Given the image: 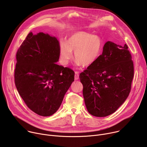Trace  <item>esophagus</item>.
Returning <instances> with one entry per match:
<instances>
[{"mask_svg": "<svg viewBox=\"0 0 147 147\" xmlns=\"http://www.w3.org/2000/svg\"><path fill=\"white\" fill-rule=\"evenodd\" d=\"M78 78H79V72L78 71H75L74 79H75V80H77Z\"/></svg>", "mask_w": 147, "mask_h": 147, "instance_id": "1", "label": "esophagus"}]
</instances>
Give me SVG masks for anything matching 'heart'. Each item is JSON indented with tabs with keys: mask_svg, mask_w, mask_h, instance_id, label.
Returning <instances> with one entry per match:
<instances>
[{
	"mask_svg": "<svg viewBox=\"0 0 147 147\" xmlns=\"http://www.w3.org/2000/svg\"><path fill=\"white\" fill-rule=\"evenodd\" d=\"M103 50V42L98 35L85 31L71 34L66 39L65 44L60 47V58L62 64L67 65L73 57L76 59L77 66H85L93 65L100 57Z\"/></svg>",
	"mask_w": 147,
	"mask_h": 147,
	"instance_id": "1",
	"label": "heart"
}]
</instances>
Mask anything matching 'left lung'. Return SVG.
I'll list each match as a JSON object with an SVG mask.
<instances>
[{
	"mask_svg": "<svg viewBox=\"0 0 147 147\" xmlns=\"http://www.w3.org/2000/svg\"><path fill=\"white\" fill-rule=\"evenodd\" d=\"M128 47L108 41L97 61L80 74L88 112L96 117L114 113L128 97L134 65Z\"/></svg>",
	"mask_w": 147,
	"mask_h": 147,
	"instance_id": "left-lung-1",
	"label": "left lung"
}]
</instances>
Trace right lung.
<instances>
[{
    "mask_svg": "<svg viewBox=\"0 0 147 147\" xmlns=\"http://www.w3.org/2000/svg\"><path fill=\"white\" fill-rule=\"evenodd\" d=\"M58 40L48 34L30 32L16 54V88L26 105L42 116L54 114L74 80V72L57 65Z\"/></svg>",
    "mask_w": 147,
    "mask_h": 147,
    "instance_id": "1",
    "label": "right lung"
}]
</instances>
